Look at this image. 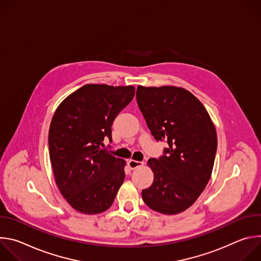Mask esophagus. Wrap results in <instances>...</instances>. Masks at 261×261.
<instances>
[{
	"mask_svg": "<svg viewBox=\"0 0 261 261\" xmlns=\"http://www.w3.org/2000/svg\"><path fill=\"white\" fill-rule=\"evenodd\" d=\"M143 165V162H140V161H136V160H133V159H130L128 161V166L130 169H135L139 166H142Z\"/></svg>",
	"mask_w": 261,
	"mask_h": 261,
	"instance_id": "obj_1",
	"label": "esophagus"
}]
</instances>
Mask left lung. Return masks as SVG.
<instances>
[{"label": "left lung", "mask_w": 261, "mask_h": 261, "mask_svg": "<svg viewBox=\"0 0 261 261\" xmlns=\"http://www.w3.org/2000/svg\"><path fill=\"white\" fill-rule=\"evenodd\" d=\"M136 99L155 139H167L169 146L162 157L147 161L154 181L142 190V199L158 213L179 214L197 200L211 178L215 125L202 103L182 88L138 86Z\"/></svg>", "instance_id": "8db88e82"}]
</instances>
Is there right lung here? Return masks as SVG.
<instances>
[{
    "label": "right lung",
    "instance_id": "1",
    "mask_svg": "<svg viewBox=\"0 0 261 261\" xmlns=\"http://www.w3.org/2000/svg\"><path fill=\"white\" fill-rule=\"evenodd\" d=\"M133 86L86 85L58 106L49 133V158L58 188L75 211L108 210L125 179L126 161L102 146L111 125L133 99Z\"/></svg>",
    "mask_w": 261,
    "mask_h": 261
}]
</instances>
